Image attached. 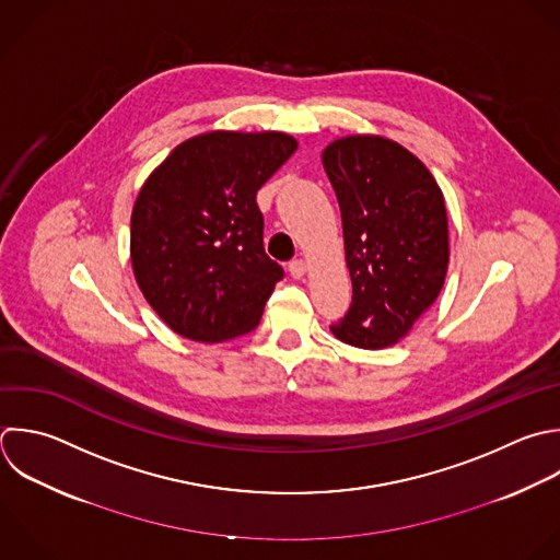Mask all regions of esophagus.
<instances>
[{"label":"esophagus","instance_id":"1","mask_svg":"<svg viewBox=\"0 0 560 560\" xmlns=\"http://www.w3.org/2000/svg\"><path fill=\"white\" fill-rule=\"evenodd\" d=\"M306 271H308V265H306L302 258H298V260H291V262H289V273H291L295 280L304 278V276H306Z\"/></svg>","mask_w":560,"mask_h":560}]
</instances>
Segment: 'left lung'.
Listing matches in <instances>:
<instances>
[{
    "mask_svg": "<svg viewBox=\"0 0 560 560\" xmlns=\"http://www.w3.org/2000/svg\"><path fill=\"white\" fill-rule=\"evenodd\" d=\"M335 188L352 280V304L332 335L381 350L398 343L435 302L448 269V221L440 186L405 147L346 136L322 153Z\"/></svg>",
    "mask_w": 560,
    "mask_h": 560,
    "instance_id": "1",
    "label": "left lung"
}]
</instances>
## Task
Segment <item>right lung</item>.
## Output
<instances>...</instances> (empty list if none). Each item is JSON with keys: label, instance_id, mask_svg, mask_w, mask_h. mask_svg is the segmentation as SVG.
Masks as SVG:
<instances>
[{"label": "right lung", "instance_id": "add662e5", "mask_svg": "<svg viewBox=\"0 0 560 560\" xmlns=\"http://www.w3.org/2000/svg\"><path fill=\"white\" fill-rule=\"evenodd\" d=\"M280 131H210L149 175L131 214V265L177 335L219 343L254 330L282 280L265 254L260 186L295 153Z\"/></svg>", "mask_w": 560, "mask_h": 560}]
</instances>
